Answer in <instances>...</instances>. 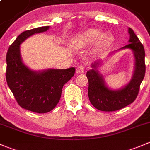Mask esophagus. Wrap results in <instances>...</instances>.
<instances>
[{
    "label": "esophagus",
    "instance_id": "esophagus-1",
    "mask_svg": "<svg viewBox=\"0 0 150 150\" xmlns=\"http://www.w3.org/2000/svg\"><path fill=\"white\" fill-rule=\"evenodd\" d=\"M84 72V67L81 65L77 67L76 68V73L77 74H82Z\"/></svg>",
    "mask_w": 150,
    "mask_h": 150
}]
</instances>
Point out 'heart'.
I'll use <instances>...</instances> for the list:
<instances>
[{
	"label": "heart",
	"instance_id": "obj_1",
	"mask_svg": "<svg viewBox=\"0 0 150 150\" xmlns=\"http://www.w3.org/2000/svg\"><path fill=\"white\" fill-rule=\"evenodd\" d=\"M114 36L108 32L103 33L100 29L91 28L85 31L75 35L70 41L71 46L76 49H82L94 44L93 53L104 51L112 45Z\"/></svg>",
	"mask_w": 150,
	"mask_h": 150
}]
</instances>
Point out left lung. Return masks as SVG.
Wrapping results in <instances>:
<instances>
[{
	"label": "left lung",
	"instance_id": "1",
	"mask_svg": "<svg viewBox=\"0 0 150 150\" xmlns=\"http://www.w3.org/2000/svg\"><path fill=\"white\" fill-rule=\"evenodd\" d=\"M129 44L109 53L111 56L116 51L130 49L134 56V70L130 82L119 89H112L108 86L103 75L98 71L103 61L98 60L91 64V69L86 73L88 81V95L94 108L103 111H114L125 108L136 100L140 85L145 75V51L134 31L128 28Z\"/></svg>",
	"mask_w": 150,
	"mask_h": 150
}]
</instances>
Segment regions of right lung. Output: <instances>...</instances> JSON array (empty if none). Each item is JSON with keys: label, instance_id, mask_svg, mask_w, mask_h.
Returning a JSON list of instances; mask_svg holds the SVG:
<instances>
[{"label": "right lung", "instance_id": "obj_1", "mask_svg": "<svg viewBox=\"0 0 150 150\" xmlns=\"http://www.w3.org/2000/svg\"><path fill=\"white\" fill-rule=\"evenodd\" d=\"M49 28L39 27L21 33L6 54V78L8 87L20 107L39 114L47 113L56 107L64 85L75 72V67L35 71L23 63L20 45L35 33L47 31Z\"/></svg>", "mask_w": 150, "mask_h": 150}]
</instances>
